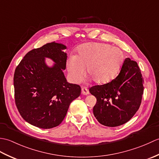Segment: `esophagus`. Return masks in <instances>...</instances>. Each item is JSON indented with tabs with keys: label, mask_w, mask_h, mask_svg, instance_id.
<instances>
[{
	"label": "esophagus",
	"mask_w": 159,
	"mask_h": 159,
	"mask_svg": "<svg viewBox=\"0 0 159 159\" xmlns=\"http://www.w3.org/2000/svg\"><path fill=\"white\" fill-rule=\"evenodd\" d=\"M82 93L83 95H87L89 93V91L87 89L86 87H82Z\"/></svg>",
	"instance_id": "34e87169"
}]
</instances>
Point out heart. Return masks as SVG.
Masks as SVG:
<instances>
[{
  "label": "heart",
  "instance_id": "heart-1",
  "mask_svg": "<svg viewBox=\"0 0 159 159\" xmlns=\"http://www.w3.org/2000/svg\"><path fill=\"white\" fill-rule=\"evenodd\" d=\"M124 60L119 48L107 43H87L79 48L78 55L70 56L67 61V69L71 80L79 83L85 74L99 85L111 82L117 76Z\"/></svg>",
  "mask_w": 159,
  "mask_h": 159
}]
</instances>
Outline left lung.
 Masks as SVG:
<instances>
[{
    "label": "left lung",
    "mask_w": 159,
    "mask_h": 159,
    "mask_svg": "<svg viewBox=\"0 0 159 159\" xmlns=\"http://www.w3.org/2000/svg\"><path fill=\"white\" fill-rule=\"evenodd\" d=\"M143 83L137 63L127 58L116 79L90 87L89 92L97 99L93 112L99 123L116 127L129 121L139 109Z\"/></svg>",
    "instance_id": "1"
}]
</instances>
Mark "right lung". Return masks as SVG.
<instances>
[{"label": "right lung", "mask_w": 159, "mask_h": 159, "mask_svg": "<svg viewBox=\"0 0 159 159\" xmlns=\"http://www.w3.org/2000/svg\"><path fill=\"white\" fill-rule=\"evenodd\" d=\"M66 47L55 42L26 53L16 67L13 76L15 103L20 116L38 128H52L62 122L70 103L81 93L76 84L67 82ZM56 63L52 69L44 63V57Z\"/></svg>", "instance_id": "obj_1"}]
</instances>
